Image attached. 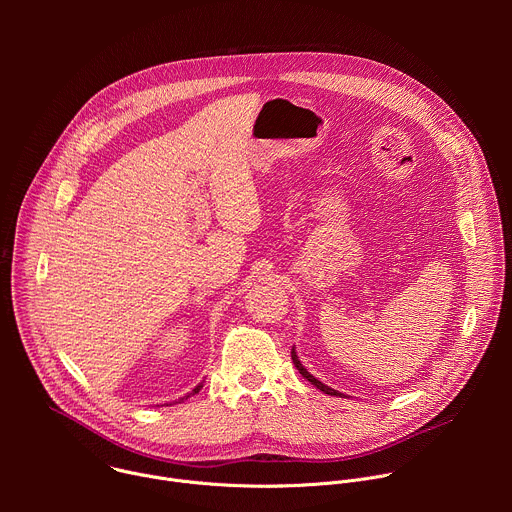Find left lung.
Wrapping results in <instances>:
<instances>
[{
	"mask_svg": "<svg viewBox=\"0 0 512 512\" xmlns=\"http://www.w3.org/2000/svg\"><path fill=\"white\" fill-rule=\"evenodd\" d=\"M291 360H294V364H296V369L300 371V375L304 377V379H308L316 389H320L322 393H326V395H332V397H346L344 393H338L336 389H332V387H328V385H324L322 381H318L314 375H310L308 373V369L304 367V364L300 362V358H298V352H296V346L294 348H291Z\"/></svg>",
	"mask_w": 512,
	"mask_h": 512,
	"instance_id": "left-lung-1",
	"label": "left lung"
}]
</instances>
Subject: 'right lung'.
<instances>
[{
    "mask_svg": "<svg viewBox=\"0 0 512 512\" xmlns=\"http://www.w3.org/2000/svg\"><path fill=\"white\" fill-rule=\"evenodd\" d=\"M200 389H202V383H200V385H196V387H194V389H192V393H188V395H184V397H180V399H178V401H186V399H188V397H190V395H194V393H198V391H200ZM178 401H176V403H178Z\"/></svg>",
    "mask_w": 512,
    "mask_h": 512,
    "instance_id": "obj_1",
    "label": "right lung"
}]
</instances>
